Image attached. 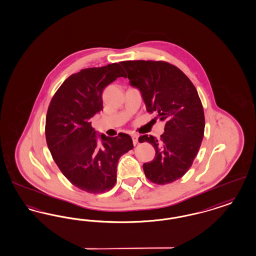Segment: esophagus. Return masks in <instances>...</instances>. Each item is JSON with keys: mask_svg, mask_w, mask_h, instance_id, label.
<instances>
[{"mask_svg": "<svg viewBox=\"0 0 256 256\" xmlns=\"http://www.w3.org/2000/svg\"><path fill=\"white\" fill-rule=\"evenodd\" d=\"M132 138L133 144L138 143V135L137 134H132Z\"/></svg>", "mask_w": 256, "mask_h": 256, "instance_id": "34e87169", "label": "esophagus"}]
</instances>
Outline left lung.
Returning <instances> with one entry per match:
<instances>
[{
  "mask_svg": "<svg viewBox=\"0 0 256 256\" xmlns=\"http://www.w3.org/2000/svg\"><path fill=\"white\" fill-rule=\"evenodd\" d=\"M130 84L143 97L146 112L166 122L160 139L143 135L155 150L152 162L143 164L146 177L166 184L183 177L194 163L202 144L204 110L194 84L177 66L164 61L121 62Z\"/></svg>",
  "mask_w": 256,
  "mask_h": 256,
  "instance_id": "left-lung-1",
  "label": "left lung"
}]
</instances>
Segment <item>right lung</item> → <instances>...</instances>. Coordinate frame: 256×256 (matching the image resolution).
Instances as JSON below:
<instances>
[{
	"instance_id": "obj_1",
	"label": "right lung",
	"mask_w": 256,
	"mask_h": 256,
	"mask_svg": "<svg viewBox=\"0 0 256 256\" xmlns=\"http://www.w3.org/2000/svg\"><path fill=\"white\" fill-rule=\"evenodd\" d=\"M123 68L110 64L88 68L70 75L52 97L46 118L48 150L62 174L73 186L88 194H104L116 183L120 157L132 150V137L101 134L98 143L92 118L102 110V92Z\"/></svg>"
}]
</instances>
